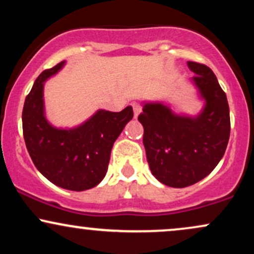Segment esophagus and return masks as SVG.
Wrapping results in <instances>:
<instances>
[{
  "label": "esophagus",
  "instance_id": "1",
  "mask_svg": "<svg viewBox=\"0 0 254 254\" xmlns=\"http://www.w3.org/2000/svg\"><path fill=\"white\" fill-rule=\"evenodd\" d=\"M132 109H133V113H135V117H138L139 113L142 112V106L137 103H132Z\"/></svg>",
  "mask_w": 254,
  "mask_h": 254
}]
</instances>
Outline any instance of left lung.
<instances>
[{
	"mask_svg": "<svg viewBox=\"0 0 254 254\" xmlns=\"http://www.w3.org/2000/svg\"><path fill=\"white\" fill-rule=\"evenodd\" d=\"M191 78L204 100L196 117L177 115L162 103H143L138 116L153 176L171 188L193 185L210 174L229 141L230 118L226 93L209 66L188 62Z\"/></svg>",
	"mask_w": 254,
	"mask_h": 254,
	"instance_id": "1",
	"label": "left lung"
}]
</instances>
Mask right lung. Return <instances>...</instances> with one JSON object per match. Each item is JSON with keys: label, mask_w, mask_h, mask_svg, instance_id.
<instances>
[{"label": "right lung", "mask_w": 254, "mask_h": 254, "mask_svg": "<svg viewBox=\"0 0 254 254\" xmlns=\"http://www.w3.org/2000/svg\"><path fill=\"white\" fill-rule=\"evenodd\" d=\"M65 62L46 69L32 87L22 110V131L37 170L52 184L71 191L97 186L106 176L113 143L133 117L132 107L121 112L99 110L72 129L55 127L45 117L44 82Z\"/></svg>", "instance_id": "right-lung-1"}]
</instances>
